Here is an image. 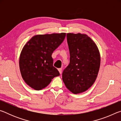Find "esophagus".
<instances>
[{
  "label": "esophagus",
  "mask_w": 121,
  "mask_h": 121,
  "mask_svg": "<svg viewBox=\"0 0 121 121\" xmlns=\"http://www.w3.org/2000/svg\"><path fill=\"white\" fill-rule=\"evenodd\" d=\"M58 70L59 71V73H60L61 74V73H62V69H61V68H58Z\"/></svg>",
  "instance_id": "esophagus-1"
}]
</instances>
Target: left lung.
Listing matches in <instances>:
<instances>
[{"label":"left lung","mask_w":121,"mask_h":121,"mask_svg":"<svg viewBox=\"0 0 121 121\" xmlns=\"http://www.w3.org/2000/svg\"><path fill=\"white\" fill-rule=\"evenodd\" d=\"M70 63L63 71L62 80L73 94L82 93L95 83L100 65L97 45L86 34H67Z\"/></svg>","instance_id":"8db88e82"}]
</instances>
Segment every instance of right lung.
Segmentation results:
<instances>
[{
  "instance_id": "1",
  "label": "right lung",
  "mask_w": 121,
  "mask_h": 121,
  "mask_svg": "<svg viewBox=\"0 0 121 121\" xmlns=\"http://www.w3.org/2000/svg\"><path fill=\"white\" fill-rule=\"evenodd\" d=\"M66 34L37 35L26 42L19 59L21 74L26 84L36 90L46 87L60 75L53 65L52 54L64 40Z\"/></svg>"
}]
</instances>
